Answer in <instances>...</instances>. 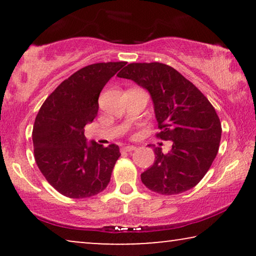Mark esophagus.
Masks as SVG:
<instances>
[{
	"instance_id": "obj_1",
	"label": "esophagus",
	"mask_w": 256,
	"mask_h": 256,
	"mask_svg": "<svg viewBox=\"0 0 256 256\" xmlns=\"http://www.w3.org/2000/svg\"><path fill=\"white\" fill-rule=\"evenodd\" d=\"M122 152H134V150H136V146H122Z\"/></svg>"
}]
</instances>
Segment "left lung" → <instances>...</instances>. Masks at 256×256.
I'll list each match as a JSON object with an SVG mask.
<instances>
[{"mask_svg":"<svg viewBox=\"0 0 256 256\" xmlns=\"http://www.w3.org/2000/svg\"><path fill=\"white\" fill-rule=\"evenodd\" d=\"M118 76L149 90L160 130L156 136L172 141L169 152L154 149L155 162L141 174L142 183L166 196L196 186L219 150L222 124L214 107L190 80L162 62H132Z\"/></svg>","mask_w":256,"mask_h":256,"instance_id":"8db88e82","label":"left lung"}]
</instances>
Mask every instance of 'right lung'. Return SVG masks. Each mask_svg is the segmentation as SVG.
<instances>
[{
  "mask_svg": "<svg viewBox=\"0 0 256 256\" xmlns=\"http://www.w3.org/2000/svg\"><path fill=\"white\" fill-rule=\"evenodd\" d=\"M126 62H96L73 73L46 98L32 129L37 166L59 194L92 197L104 191L121 156L118 146H88L85 126L99 110V96Z\"/></svg>",
  "mask_w": 256,
  "mask_h": 256,
  "instance_id": "right-lung-1",
  "label": "right lung"
}]
</instances>
